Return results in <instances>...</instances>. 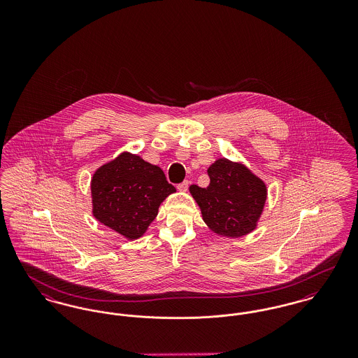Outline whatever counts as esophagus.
Segmentation results:
<instances>
[{"mask_svg": "<svg viewBox=\"0 0 358 358\" xmlns=\"http://www.w3.org/2000/svg\"><path fill=\"white\" fill-rule=\"evenodd\" d=\"M187 187H189V181H184V182H181V184L177 185V189H178L180 192H187Z\"/></svg>", "mask_w": 358, "mask_h": 358, "instance_id": "34e87169", "label": "esophagus"}]
</instances>
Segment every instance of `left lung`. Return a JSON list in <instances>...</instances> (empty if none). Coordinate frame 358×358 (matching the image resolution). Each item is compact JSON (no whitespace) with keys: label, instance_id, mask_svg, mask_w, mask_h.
Masks as SVG:
<instances>
[{"label":"left lung","instance_id":"8db88e82","mask_svg":"<svg viewBox=\"0 0 358 358\" xmlns=\"http://www.w3.org/2000/svg\"><path fill=\"white\" fill-rule=\"evenodd\" d=\"M209 185H190L203 220L215 234L241 238L252 232L267 200L266 184L238 162L219 158L209 169Z\"/></svg>","mask_w":358,"mask_h":358}]
</instances>
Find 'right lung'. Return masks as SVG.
Masks as SVG:
<instances>
[{"instance_id":"add662e5","label":"right lung","mask_w":358,"mask_h":358,"mask_svg":"<svg viewBox=\"0 0 358 358\" xmlns=\"http://www.w3.org/2000/svg\"><path fill=\"white\" fill-rule=\"evenodd\" d=\"M174 192L161 168L124 152L94 173L92 215L122 236L136 240L148 231L161 203Z\"/></svg>"}]
</instances>
